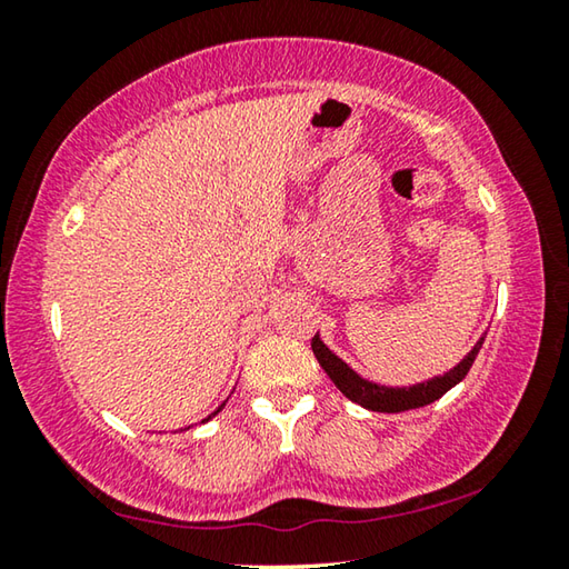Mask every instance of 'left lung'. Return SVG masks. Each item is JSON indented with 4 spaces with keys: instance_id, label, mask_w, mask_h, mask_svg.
Instances as JSON below:
<instances>
[{
    "instance_id": "obj_1",
    "label": "left lung",
    "mask_w": 569,
    "mask_h": 569,
    "mask_svg": "<svg viewBox=\"0 0 569 569\" xmlns=\"http://www.w3.org/2000/svg\"><path fill=\"white\" fill-rule=\"evenodd\" d=\"M485 339L487 333L481 336V339L475 343V349H471L465 359L455 366V369L445 371L441 377L427 379L421 383H411V387H387V383L363 379L361 373H356L349 363L339 359V356H336L329 346L321 341L319 333L313 336L311 349L316 353V359H319L321 369L329 373V379L336 383V389H339L346 399H351L353 403H359V407L369 411L399 413V411L427 407V403L445 397L451 387H457V383L469 373L471 363H475Z\"/></svg>"
}]
</instances>
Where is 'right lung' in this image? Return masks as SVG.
I'll return each mask as SVG.
<instances>
[{
    "instance_id": "obj_1",
    "label": "right lung",
    "mask_w": 569,
    "mask_h": 569,
    "mask_svg": "<svg viewBox=\"0 0 569 569\" xmlns=\"http://www.w3.org/2000/svg\"><path fill=\"white\" fill-rule=\"evenodd\" d=\"M223 407H226V401H223V403H220V407H218V409H216L213 413H208V419H203V421H210V419H213V417H216V413H218L220 409H223Z\"/></svg>"
}]
</instances>
